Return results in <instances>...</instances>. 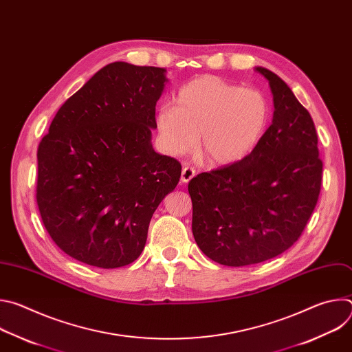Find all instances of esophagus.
<instances>
[{
	"label": "esophagus",
	"mask_w": 352,
	"mask_h": 352,
	"mask_svg": "<svg viewBox=\"0 0 352 352\" xmlns=\"http://www.w3.org/2000/svg\"><path fill=\"white\" fill-rule=\"evenodd\" d=\"M195 174H196V171H195V168H193V167H190V166H185V167L182 168V174H181V179H182V182H189V181L195 177Z\"/></svg>",
	"instance_id": "esophagus-1"
}]
</instances>
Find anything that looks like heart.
Listing matches in <instances>:
<instances>
[{
  "label": "heart",
  "mask_w": 352,
  "mask_h": 352,
  "mask_svg": "<svg viewBox=\"0 0 352 352\" xmlns=\"http://www.w3.org/2000/svg\"><path fill=\"white\" fill-rule=\"evenodd\" d=\"M270 103L258 89L205 75L184 85L174 106H163L156 128L171 156L196 147L209 164H234L254 152L270 122Z\"/></svg>",
  "instance_id": "heart-1"
}]
</instances>
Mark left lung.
<instances>
[{
  "instance_id": "left-lung-1",
  "label": "left lung",
  "mask_w": 352,
  "mask_h": 352,
  "mask_svg": "<svg viewBox=\"0 0 352 352\" xmlns=\"http://www.w3.org/2000/svg\"><path fill=\"white\" fill-rule=\"evenodd\" d=\"M270 85L273 122L249 156L197 174L188 184L192 232L224 266L255 265L285 252L318 204L323 163L314 120L287 83L258 67Z\"/></svg>"
}]
</instances>
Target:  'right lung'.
<instances>
[{"label":"right lung","mask_w":352,"mask_h":352,"mask_svg":"<svg viewBox=\"0 0 352 352\" xmlns=\"http://www.w3.org/2000/svg\"><path fill=\"white\" fill-rule=\"evenodd\" d=\"M166 69L113 63L56 114L37 148L43 224L71 258L102 269L139 258L150 220L181 177L152 146Z\"/></svg>","instance_id":"add662e5"}]
</instances>
